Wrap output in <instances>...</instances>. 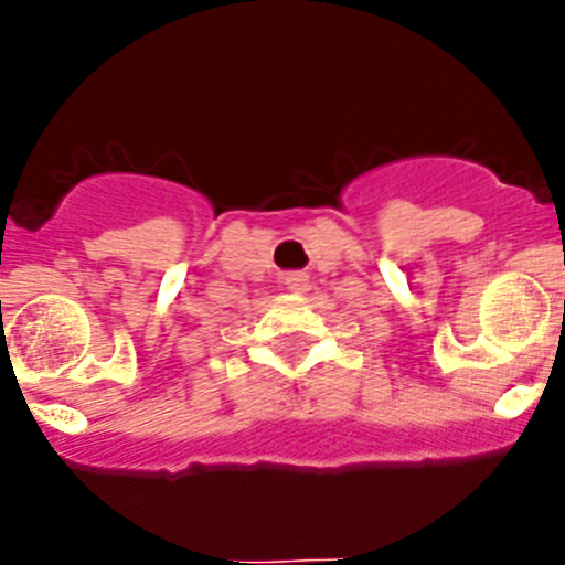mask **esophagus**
<instances>
[{
  "label": "esophagus",
  "mask_w": 565,
  "mask_h": 565,
  "mask_svg": "<svg viewBox=\"0 0 565 565\" xmlns=\"http://www.w3.org/2000/svg\"><path fill=\"white\" fill-rule=\"evenodd\" d=\"M286 286L291 288L294 294H302V291H308V274H302V271H294V274H288V277H286Z\"/></svg>",
  "instance_id": "esophagus-1"
}]
</instances>
